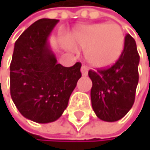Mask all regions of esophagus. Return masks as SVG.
Segmentation results:
<instances>
[{
  "label": "esophagus",
  "instance_id": "1",
  "mask_svg": "<svg viewBox=\"0 0 150 150\" xmlns=\"http://www.w3.org/2000/svg\"><path fill=\"white\" fill-rule=\"evenodd\" d=\"M81 74H83V76H86L87 73H88V69L85 66H83V67H81Z\"/></svg>",
  "mask_w": 150,
  "mask_h": 150
}]
</instances>
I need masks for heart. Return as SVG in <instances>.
Wrapping results in <instances>:
<instances>
[{
  "mask_svg": "<svg viewBox=\"0 0 150 150\" xmlns=\"http://www.w3.org/2000/svg\"><path fill=\"white\" fill-rule=\"evenodd\" d=\"M67 46L85 50V59L90 66L105 69L113 66L122 54L125 35L115 23H96L81 26L73 31Z\"/></svg>",
  "mask_w": 150,
  "mask_h": 150,
  "instance_id": "1",
  "label": "heart"
}]
</instances>
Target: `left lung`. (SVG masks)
<instances>
[{"label": "left lung", "mask_w": 150, "mask_h": 150, "mask_svg": "<svg viewBox=\"0 0 150 150\" xmlns=\"http://www.w3.org/2000/svg\"><path fill=\"white\" fill-rule=\"evenodd\" d=\"M139 60L135 40L127 35L124 50L115 65L107 69L89 70L92 108L100 119L115 122L131 110L139 80Z\"/></svg>", "instance_id": "8db88e82"}]
</instances>
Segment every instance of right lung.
Returning a JSON list of instances; mask_svg holds the SVG:
<instances>
[{
    "instance_id": "1",
    "label": "right lung",
    "mask_w": 150,
    "mask_h": 150,
    "mask_svg": "<svg viewBox=\"0 0 150 150\" xmlns=\"http://www.w3.org/2000/svg\"><path fill=\"white\" fill-rule=\"evenodd\" d=\"M58 19L41 18L15 43L10 64L11 98L24 117L37 123L57 120L81 77V63L70 67L58 64L49 36Z\"/></svg>"
}]
</instances>
